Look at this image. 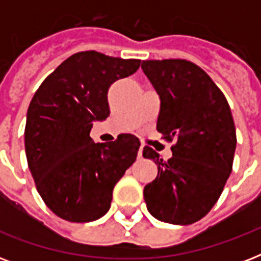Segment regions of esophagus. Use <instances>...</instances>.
Returning a JSON list of instances; mask_svg holds the SVG:
<instances>
[{
  "instance_id": "34e87169",
  "label": "esophagus",
  "mask_w": 261,
  "mask_h": 261,
  "mask_svg": "<svg viewBox=\"0 0 261 261\" xmlns=\"http://www.w3.org/2000/svg\"><path fill=\"white\" fill-rule=\"evenodd\" d=\"M142 151H143V146H141L138 150V159H141V157H142Z\"/></svg>"
}]
</instances>
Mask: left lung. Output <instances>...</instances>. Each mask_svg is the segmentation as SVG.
I'll use <instances>...</instances> for the list:
<instances>
[{
    "mask_svg": "<svg viewBox=\"0 0 261 261\" xmlns=\"http://www.w3.org/2000/svg\"><path fill=\"white\" fill-rule=\"evenodd\" d=\"M142 70L161 102L157 130L174 141L168 163L151 147H143V157L159 168L143 198L155 219L191 225L213 208L230 176L237 145L230 107L195 63L143 61Z\"/></svg>",
    "mask_w": 261,
    "mask_h": 261,
    "instance_id": "1",
    "label": "left lung"
}]
</instances>
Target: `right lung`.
<instances>
[{
	"label": "right lung",
	"instance_id": "obj_1",
	"mask_svg": "<svg viewBox=\"0 0 261 261\" xmlns=\"http://www.w3.org/2000/svg\"><path fill=\"white\" fill-rule=\"evenodd\" d=\"M139 59L83 51L42 83L27 112L25 154L38 192L54 214L92 222L110 210L115 184L135 161L139 139L94 143V122L110 116L108 89L138 70Z\"/></svg>",
	"mask_w": 261,
	"mask_h": 261
}]
</instances>
